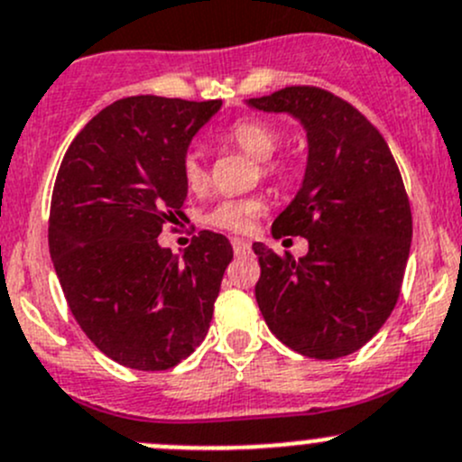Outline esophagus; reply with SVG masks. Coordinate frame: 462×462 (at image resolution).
I'll list each match as a JSON object with an SVG mask.
<instances>
[{"label":"esophagus","instance_id":"1","mask_svg":"<svg viewBox=\"0 0 462 462\" xmlns=\"http://www.w3.org/2000/svg\"><path fill=\"white\" fill-rule=\"evenodd\" d=\"M233 245V251H236V255H242V254H249L251 245L246 240H242V237H233L231 240Z\"/></svg>","mask_w":462,"mask_h":462}]
</instances>
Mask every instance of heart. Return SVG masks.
I'll list each match as a JSON object with an SVG mask.
<instances>
[{"label":"heart","mask_w":462,"mask_h":462,"mask_svg":"<svg viewBox=\"0 0 462 462\" xmlns=\"http://www.w3.org/2000/svg\"><path fill=\"white\" fill-rule=\"evenodd\" d=\"M222 141L245 152L254 162H260V172L264 177H278L282 172L278 163L269 162L278 150V145H281V134H278L272 123L260 121V118H240V121L231 123L222 132ZM181 177H184V184L193 193H202L207 189L208 171L199 152L184 154V159H181ZM260 211H263V202L255 198L222 199L204 216V222L213 229L246 233L254 229Z\"/></svg>","instance_id":"1"}]
</instances>
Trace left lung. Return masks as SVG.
Here are the masks:
<instances>
[{"label":"left lung","instance_id":"left-lung-1","mask_svg":"<svg viewBox=\"0 0 462 462\" xmlns=\"http://www.w3.org/2000/svg\"><path fill=\"white\" fill-rule=\"evenodd\" d=\"M285 112L308 132V166L272 236H300L308 254L254 242L255 300L269 330L296 353L339 359L362 348L391 317L409 260L411 207L384 136L359 109L319 87L249 98Z\"/></svg>","mask_w":462,"mask_h":462}]
</instances>
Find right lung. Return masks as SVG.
<instances>
[{
	"instance_id": "1",
	"label": "right lung",
	"mask_w": 462,
	"mask_h": 462,
	"mask_svg": "<svg viewBox=\"0 0 462 462\" xmlns=\"http://www.w3.org/2000/svg\"><path fill=\"white\" fill-rule=\"evenodd\" d=\"M220 107L121 98L78 132L60 163L49 216L53 267L78 326L121 366L168 371L211 326L231 242L199 231L180 258L157 237L181 216V159Z\"/></svg>"
}]
</instances>
